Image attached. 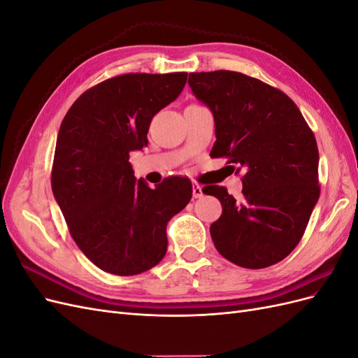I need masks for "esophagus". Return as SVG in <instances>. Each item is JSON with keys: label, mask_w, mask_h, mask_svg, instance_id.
Segmentation results:
<instances>
[{"label": "esophagus", "mask_w": 358, "mask_h": 358, "mask_svg": "<svg viewBox=\"0 0 358 358\" xmlns=\"http://www.w3.org/2000/svg\"><path fill=\"white\" fill-rule=\"evenodd\" d=\"M192 196H194V199L203 197V189H201L200 185H197V183H194V185H192Z\"/></svg>", "instance_id": "obj_1"}]
</instances>
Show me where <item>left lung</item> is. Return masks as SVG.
<instances>
[{"label": "left lung", "mask_w": 358, "mask_h": 358, "mask_svg": "<svg viewBox=\"0 0 358 358\" xmlns=\"http://www.w3.org/2000/svg\"><path fill=\"white\" fill-rule=\"evenodd\" d=\"M192 94L209 107L216 142L210 155L242 171L243 197L218 185L203 192L221 201L210 225L218 252L246 268L273 266L291 254L320 199L318 146L287 94L246 74L191 73Z\"/></svg>", "instance_id": "1"}]
</instances>
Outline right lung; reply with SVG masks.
Wrapping results in <instances>:
<instances>
[{"mask_svg": "<svg viewBox=\"0 0 358 358\" xmlns=\"http://www.w3.org/2000/svg\"><path fill=\"white\" fill-rule=\"evenodd\" d=\"M188 73H129L85 91L64 116L52 191L73 241L117 276L138 275L167 252V222L189 203L188 178L154 189L134 178L129 152L148 145L152 117L175 101Z\"/></svg>", "mask_w": 358, "mask_h": 358, "instance_id": "right-lung-1", "label": "right lung"}]
</instances>
